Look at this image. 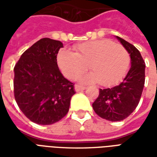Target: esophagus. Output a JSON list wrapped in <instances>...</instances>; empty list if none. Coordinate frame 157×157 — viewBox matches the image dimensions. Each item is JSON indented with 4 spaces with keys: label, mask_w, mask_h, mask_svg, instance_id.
Returning a JSON list of instances; mask_svg holds the SVG:
<instances>
[{
    "label": "esophagus",
    "mask_w": 157,
    "mask_h": 157,
    "mask_svg": "<svg viewBox=\"0 0 157 157\" xmlns=\"http://www.w3.org/2000/svg\"><path fill=\"white\" fill-rule=\"evenodd\" d=\"M86 86H81V85H75V90L76 92H80V91H83L85 90Z\"/></svg>",
    "instance_id": "1"
}]
</instances>
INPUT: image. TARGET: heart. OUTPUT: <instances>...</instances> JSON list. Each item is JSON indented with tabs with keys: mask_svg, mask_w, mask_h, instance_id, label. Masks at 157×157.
<instances>
[{
	"mask_svg": "<svg viewBox=\"0 0 157 157\" xmlns=\"http://www.w3.org/2000/svg\"><path fill=\"white\" fill-rule=\"evenodd\" d=\"M57 64L68 78L76 79L87 70L92 72L82 77L84 82L98 81L102 86H111L121 80L130 66V55L119 44L109 39L84 42L73 47V53L61 49Z\"/></svg>",
	"mask_w": 157,
	"mask_h": 157,
	"instance_id": "obj_1",
	"label": "heart"
}]
</instances>
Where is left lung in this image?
Masks as SVG:
<instances>
[{
	"instance_id": "8db88e82",
	"label": "left lung",
	"mask_w": 157,
	"mask_h": 157,
	"mask_svg": "<svg viewBox=\"0 0 157 157\" xmlns=\"http://www.w3.org/2000/svg\"><path fill=\"white\" fill-rule=\"evenodd\" d=\"M128 50L131 59V67L118 86L100 89L99 95L92 108L101 118L109 121H121L128 117L138 106L145 85V63L135 46L117 36Z\"/></svg>"
}]
</instances>
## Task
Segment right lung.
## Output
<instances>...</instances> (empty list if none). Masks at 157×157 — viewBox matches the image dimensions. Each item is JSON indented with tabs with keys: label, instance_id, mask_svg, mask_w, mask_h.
I'll list each match as a JSON object with an SVG mask.
<instances>
[{
	"label": "right lung",
	"instance_id": "add662e5",
	"mask_svg": "<svg viewBox=\"0 0 157 157\" xmlns=\"http://www.w3.org/2000/svg\"><path fill=\"white\" fill-rule=\"evenodd\" d=\"M63 44L44 38L28 48L14 67V97L27 118L38 124L59 121L69 111L74 84L57 65Z\"/></svg>",
	"mask_w": 157,
	"mask_h": 157
}]
</instances>
